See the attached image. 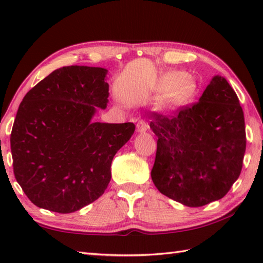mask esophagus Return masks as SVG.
I'll return each instance as SVG.
<instances>
[{
	"label": "esophagus",
	"mask_w": 263,
	"mask_h": 263,
	"mask_svg": "<svg viewBox=\"0 0 263 263\" xmlns=\"http://www.w3.org/2000/svg\"><path fill=\"white\" fill-rule=\"evenodd\" d=\"M148 127H149V126H148V123H147L146 121L141 120V121L138 122V124H137V131L140 132V133L146 132V131L148 130Z\"/></svg>",
	"instance_id": "esophagus-1"
}]
</instances>
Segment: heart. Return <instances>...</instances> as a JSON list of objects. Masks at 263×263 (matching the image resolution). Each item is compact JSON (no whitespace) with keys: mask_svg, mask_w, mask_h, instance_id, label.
<instances>
[{"mask_svg":"<svg viewBox=\"0 0 263 263\" xmlns=\"http://www.w3.org/2000/svg\"><path fill=\"white\" fill-rule=\"evenodd\" d=\"M156 90L159 93L155 102L156 108L160 111H173L194 96L197 85L180 72H170L160 78Z\"/></svg>","mask_w":263,"mask_h":263,"instance_id":"b5f03b06","label":"heart"}]
</instances>
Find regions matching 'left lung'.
<instances>
[{
  "label": "left lung",
  "instance_id": "left-lung-1",
  "mask_svg": "<svg viewBox=\"0 0 263 263\" xmlns=\"http://www.w3.org/2000/svg\"><path fill=\"white\" fill-rule=\"evenodd\" d=\"M150 128L158 138L152 178L166 197L202 206L225 197L241 174L244 114L224 77L212 78L199 102L176 115L154 113Z\"/></svg>",
  "mask_w": 263,
  "mask_h": 263
}]
</instances>
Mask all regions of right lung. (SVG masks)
I'll use <instances>...</instances> for the list:
<instances>
[{"label":"right lung","mask_w":263,"mask_h":263,"mask_svg":"<svg viewBox=\"0 0 263 263\" xmlns=\"http://www.w3.org/2000/svg\"><path fill=\"white\" fill-rule=\"evenodd\" d=\"M107 72L63 66L22 99L10 138L13 172L39 208L70 214L107 187L111 160L136 130L131 122L92 121L98 108L107 107Z\"/></svg>","instance_id":"right-lung-1"}]
</instances>
